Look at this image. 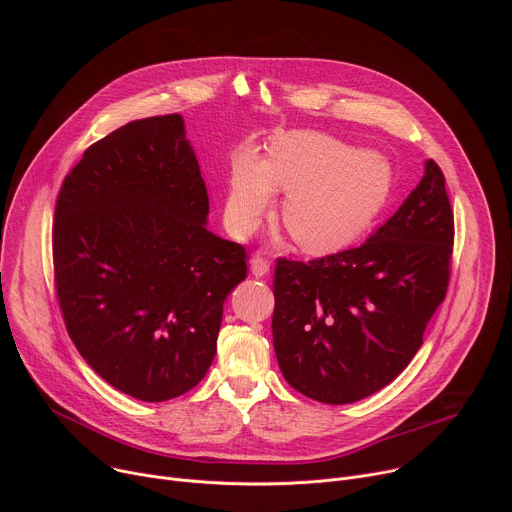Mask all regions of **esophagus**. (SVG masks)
I'll use <instances>...</instances> for the list:
<instances>
[{
  "instance_id": "1",
  "label": "esophagus",
  "mask_w": 512,
  "mask_h": 512,
  "mask_svg": "<svg viewBox=\"0 0 512 512\" xmlns=\"http://www.w3.org/2000/svg\"><path fill=\"white\" fill-rule=\"evenodd\" d=\"M251 273L255 277H265L269 273V261L261 251L253 253V257H251Z\"/></svg>"
}]
</instances>
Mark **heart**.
<instances>
[{
	"mask_svg": "<svg viewBox=\"0 0 512 512\" xmlns=\"http://www.w3.org/2000/svg\"><path fill=\"white\" fill-rule=\"evenodd\" d=\"M391 186L385 156L326 133L289 131L269 143L263 160L255 152L237 158L225 218L235 233H251L281 190V221L291 239L308 253H332L373 225Z\"/></svg>",
	"mask_w": 512,
	"mask_h": 512,
	"instance_id": "obj_1",
	"label": "heart"
}]
</instances>
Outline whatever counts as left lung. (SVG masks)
<instances>
[{
    "instance_id": "8db88e82",
    "label": "left lung",
    "mask_w": 512,
    "mask_h": 512,
    "mask_svg": "<svg viewBox=\"0 0 512 512\" xmlns=\"http://www.w3.org/2000/svg\"><path fill=\"white\" fill-rule=\"evenodd\" d=\"M452 245L446 178L427 160L415 190L360 247L308 263L279 257L271 330L283 379L328 405L387 387L446 298Z\"/></svg>"
}]
</instances>
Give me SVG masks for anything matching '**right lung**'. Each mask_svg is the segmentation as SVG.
<instances>
[{
  "mask_svg": "<svg viewBox=\"0 0 512 512\" xmlns=\"http://www.w3.org/2000/svg\"><path fill=\"white\" fill-rule=\"evenodd\" d=\"M208 192L178 113L93 143L58 192V306L81 356L117 391L158 403L194 389L216 352L247 251L206 229Z\"/></svg>",
  "mask_w": 512,
  "mask_h": 512,
  "instance_id": "1",
  "label": "right lung"
}]
</instances>
